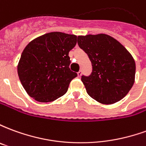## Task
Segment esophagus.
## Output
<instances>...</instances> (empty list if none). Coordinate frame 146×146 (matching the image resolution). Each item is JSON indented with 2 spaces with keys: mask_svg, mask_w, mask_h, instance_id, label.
<instances>
[{
  "mask_svg": "<svg viewBox=\"0 0 146 146\" xmlns=\"http://www.w3.org/2000/svg\"><path fill=\"white\" fill-rule=\"evenodd\" d=\"M77 75H78V76H79V77L81 76V75H82V70H80L79 72L77 73Z\"/></svg>",
  "mask_w": 146,
  "mask_h": 146,
  "instance_id": "34e87169",
  "label": "esophagus"
}]
</instances>
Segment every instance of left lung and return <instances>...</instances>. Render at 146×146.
<instances>
[{
    "mask_svg": "<svg viewBox=\"0 0 146 146\" xmlns=\"http://www.w3.org/2000/svg\"><path fill=\"white\" fill-rule=\"evenodd\" d=\"M77 44L92 62V73L81 76L88 94L102 104L121 100L135 82L131 54L116 39L103 33L79 36Z\"/></svg>",
    "mask_w": 146,
    "mask_h": 146,
    "instance_id": "obj_1",
    "label": "left lung"
}]
</instances>
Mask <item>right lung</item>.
I'll return each instance as SVG.
<instances>
[{"label": "right lung", "mask_w": 146, "mask_h": 146, "mask_svg": "<svg viewBox=\"0 0 146 146\" xmlns=\"http://www.w3.org/2000/svg\"><path fill=\"white\" fill-rule=\"evenodd\" d=\"M76 35L52 32L30 42L21 54L18 75L27 94L36 101L49 102L66 93L77 73L71 71L69 52Z\"/></svg>", "instance_id": "add662e5"}]
</instances>
